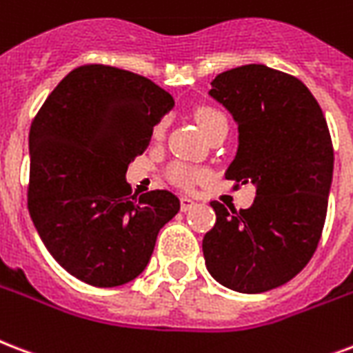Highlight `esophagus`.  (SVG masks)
Wrapping results in <instances>:
<instances>
[{"instance_id":"34e87169","label":"esophagus","mask_w":353,"mask_h":353,"mask_svg":"<svg viewBox=\"0 0 353 353\" xmlns=\"http://www.w3.org/2000/svg\"><path fill=\"white\" fill-rule=\"evenodd\" d=\"M194 205H196L194 200H190V198H187V196H183L181 198V211L183 212L190 211V209H192Z\"/></svg>"}]
</instances>
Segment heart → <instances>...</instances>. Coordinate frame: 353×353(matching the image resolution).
Here are the masks:
<instances>
[{
    "instance_id": "b5f03b06",
    "label": "heart",
    "mask_w": 353,
    "mask_h": 353,
    "mask_svg": "<svg viewBox=\"0 0 353 353\" xmlns=\"http://www.w3.org/2000/svg\"><path fill=\"white\" fill-rule=\"evenodd\" d=\"M222 118L225 117L219 111V109H214V107H201L200 111L196 112V120H198L200 128L203 129L205 133L209 131V128H212V125L219 122V120H222ZM165 129L166 120L163 118V120H159V122L155 123V128H153V141H161L163 134H165ZM166 176H168V179H170L174 185H177V187L188 188L196 181L198 172H196L192 166L185 165V163H174V165L168 168V172H166Z\"/></svg>"
}]
</instances>
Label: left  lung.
Masks as SVG:
<instances>
[{"instance_id": "8db88e82", "label": "left lung", "mask_w": 353, "mask_h": 353, "mask_svg": "<svg viewBox=\"0 0 353 353\" xmlns=\"http://www.w3.org/2000/svg\"><path fill=\"white\" fill-rule=\"evenodd\" d=\"M211 96L239 122V152L225 177L257 185L252 207L211 201L207 270L236 292L257 294L302 272L319 246L332 187L333 144L324 112L294 75L244 64L212 79Z\"/></svg>"}]
</instances>
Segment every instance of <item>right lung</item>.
Here are the masks:
<instances>
[{
    "label": "right lung",
    "mask_w": 353,
    "mask_h": 353,
    "mask_svg": "<svg viewBox=\"0 0 353 353\" xmlns=\"http://www.w3.org/2000/svg\"><path fill=\"white\" fill-rule=\"evenodd\" d=\"M174 99L144 75L107 64L72 70L29 131L27 209L53 259L94 287L134 279L159 230L179 211L170 190L137 198L125 181Z\"/></svg>",
    "instance_id": "obj_1"
}]
</instances>
